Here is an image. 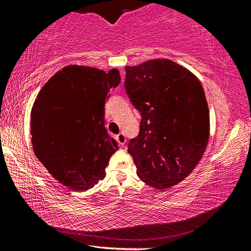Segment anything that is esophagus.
<instances>
[{
  "label": "esophagus",
  "mask_w": 251,
  "mask_h": 251,
  "mask_svg": "<svg viewBox=\"0 0 251 251\" xmlns=\"http://www.w3.org/2000/svg\"><path fill=\"white\" fill-rule=\"evenodd\" d=\"M116 141L117 143L120 144V146L124 147V145L126 144V136L124 133H120L116 136Z\"/></svg>",
  "instance_id": "34e87169"
}]
</instances>
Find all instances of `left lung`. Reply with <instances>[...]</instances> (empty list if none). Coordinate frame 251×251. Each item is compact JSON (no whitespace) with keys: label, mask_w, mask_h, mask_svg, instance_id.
Here are the masks:
<instances>
[{"label":"left lung","mask_w":251,"mask_h":251,"mask_svg":"<svg viewBox=\"0 0 251 251\" xmlns=\"http://www.w3.org/2000/svg\"><path fill=\"white\" fill-rule=\"evenodd\" d=\"M125 90L141 113L128 143L137 176L156 189L180 182L197 166L209 138V109L201 82L171 59L126 66Z\"/></svg>","instance_id":"8db88e82"}]
</instances>
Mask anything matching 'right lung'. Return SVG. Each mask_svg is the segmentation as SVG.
<instances>
[{"mask_svg": "<svg viewBox=\"0 0 251 251\" xmlns=\"http://www.w3.org/2000/svg\"><path fill=\"white\" fill-rule=\"evenodd\" d=\"M121 83L116 69L69 65L40 91L31 112L34 152L61 184L85 192L105 178L118 150L105 128V100Z\"/></svg>", "mask_w": 251, "mask_h": 251, "instance_id": "1", "label": "right lung"}]
</instances>
